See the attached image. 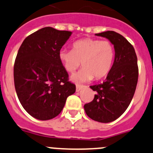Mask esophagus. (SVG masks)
Listing matches in <instances>:
<instances>
[{"label":"esophagus","mask_w":153,"mask_h":153,"mask_svg":"<svg viewBox=\"0 0 153 153\" xmlns=\"http://www.w3.org/2000/svg\"><path fill=\"white\" fill-rule=\"evenodd\" d=\"M83 87H84V86H83V85H76V91H80Z\"/></svg>","instance_id":"34e87169"}]
</instances>
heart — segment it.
I'll return each instance as SVG.
<instances>
[{
  "label": "heart",
  "instance_id": "obj_1",
  "mask_svg": "<svg viewBox=\"0 0 153 153\" xmlns=\"http://www.w3.org/2000/svg\"><path fill=\"white\" fill-rule=\"evenodd\" d=\"M114 48L111 42L100 41L95 39L78 40L72 45V51L62 50L59 59L64 70L73 73L82 63L83 69L71 80L77 83L105 78L113 66Z\"/></svg>",
  "mask_w": 153,
  "mask_h": 153
}]
</instances>
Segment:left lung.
Wrapping results in <instances>:
<instances>
[{
	"mask_svg": "<svg viewBox=\"0 0 153 153\" xmlns=\"http://www.w3.org/2000/svg\"><path fill=\"white\" fill-rule=\"evenodd\" d=\"M95 35L114 45L115 57L105 81L90 86L96 94L91 102L85 104L84 110L91 120L108 123L123 114L133 99L139 77L137 56L133 45L120 33L108 30Z\"/></svg>",
	"mask_w": 153,
	"mask_h": 153,
	"instance_id": "8db88e82",
	"label": "left lung"
}]
</instances>
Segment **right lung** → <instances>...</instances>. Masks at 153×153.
<instances>
[{"label":"right lung","instance_id":"add662e5","mask_svg":"<svg viewBox=\"0 0 153 153\" xmlns=\"http://www.w3.org/2000/svg\"><path fill=\"white\" fill-rule=\"evenodd\" d=\"M72 32L45 27L24 39L14 65L16 92L30 116L48 120L61 113L75 85L59 59L61 48Z\"/></svg>","mask_w":153,"mask_h":153}]
</instances>
